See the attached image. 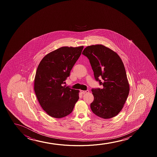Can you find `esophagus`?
I'll return each mask as SVG.
<instances>
[{"label": "esophagus", "mask_w": 157, "mask_h": 157, "mask_svg": "<svg viewBox=\"0 0 157 157\" xmlns=\"http://www.w3.org/2000/svg\"><path fill=\"white\" fill-rule=\"evenodd\" d=\"M80 92H81V93H82V94H85V93H87L89 92V90H80Z\"/></svg>", "instance_id": "34e87169"}]
</instances>
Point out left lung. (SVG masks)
I'll use <instances>...</instances> for the list:
<instances>
[{"label": "left lung", "mask_w": 157, "mask_h": 157, "mask_svg": "<svg viewBox=\"0 0 157 157\" xmlns=\"http://www.w3.org/2000/svg\"><path fill=\"white\" fill-rule=\"evenodd\" d=\"M82 54L90 60L95 79L103 86L92 90L94 100L91 110L105 119L116 116L123 107L130 90L122 60L116 52L101 44L88 46ZM101 77V81L99 79Z\"/></svg>", "instance_id": "1"}]
</instances>
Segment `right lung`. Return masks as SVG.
Wrapping results in <instances>:
<instances>
[{
  "label": "right lung",
  "mask_w": 157,
  "mask_h": 157,
  "mask_svg": "<svg viewBox=\"0 0 157 157\" xmlns=\"http://www.w3.org/2000/svg\"><path fill=\"white\" fill-rule=\"evenodd\" d=\"M84 46L63 47L50 52L41 60L34 79L37 99L44 111L54 118H62L72 112L79 90L64 85Z\"/></svg>",
  "instance_id": "right-lung-1"
}]
</instances>
